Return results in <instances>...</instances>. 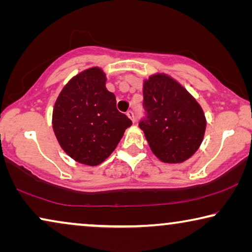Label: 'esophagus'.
I'll return each mask as SVG.
<instances>
[{
  "label": "esophagus",
  "mask_w": 252,
  "mask_h": 252,
  "mask_svg": "<svg viewBox=\"0 0 252 252\" xmlns=\"http://www.w3.org/2000/svg\"><path fill=\"white\" fill-rule=\"evenodd\" d=\"M127 117H128V118L132 120V122H134V120H135V116H134V112L132 111V110H129V111H127Z\"/></svg>",
  "instance_id": "1"
}]
</instances>
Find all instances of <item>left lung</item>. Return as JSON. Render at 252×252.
<instances>
[{
    "mask_svg": "<svg viewBox=\"0 0 252 252\" xmlns=\"http://www.w3.org/2000/svg\"><path fill=\"white\" fill-rule=\"evenodd\" d=\"M146 117L139 126L155 156L164 163H182L204 137L206 120L197 101L178 81L155 74L143 84Z\"/></svg>",
    "mask_w": 252,
    "mask_h": 252,
    "instance_id": "left-lung-1",
    "label": "left lung"
}]
</instances>
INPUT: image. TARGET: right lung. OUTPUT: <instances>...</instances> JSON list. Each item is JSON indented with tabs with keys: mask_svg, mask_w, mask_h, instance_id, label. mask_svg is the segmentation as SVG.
<instances>
[{
	"mask_svg": "<svg viewBox=\"0 0 252 252\" xmlns=\"http://www.w3.org/2000/svg\"><path fill=\"white\" fill-rule=\"evenodd\" d=\"M105 74L92 67L62 89L54 106L53 127L62 149L79 163L95 166L108 158L132 120L119 112Z\"/></svg>",
	"mask_w": 252,
	"mask_h": 252,
	"instance_id": "add662e5",
	"label": "right lung"
}]
</instances>
